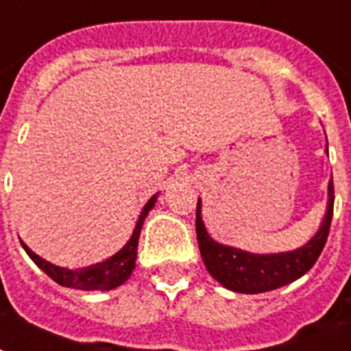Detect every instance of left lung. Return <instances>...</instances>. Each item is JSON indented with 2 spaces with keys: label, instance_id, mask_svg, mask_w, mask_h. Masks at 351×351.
Instances as JSON below:
<instances>
[{
  "label": "left lung",
  "instance_id": "left-lung-1",
  "mask_svg": "<svg viewBox=\"0 0 351 351\" xmlns=\"http://www.w3.org/2000/svg\"><path fill=\"white\" fill-rule=\"evenodd\" d=\"M328 153V146H326ZM333 215V182H328V204L324 218L315 234L306 243L287 252L258 254L218 243L210 238L202 220V200L196 205V238L205 269L213 278L232 292L240 294H261L281 289L308 272L317 261L328 238Z\"/></svg>",
  "mask_w": 351,
  "mask_h": 351
}]
</instances>
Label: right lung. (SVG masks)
<instances>
[{
  "label": "right lung",
  "mask_w": 351,
  "mask_h": 351,
  "mask_svg": "<svg viewBox=\"0 0 351 351\" xmlns=\"http://www.w3.org/2000/svg\"><path fill=\"white\" fill-rule=\"evenodd\" d=\"M156 198H158V193L151 196L147 204L144 205V209H142L141 216L136 220L133 234L130 236L128 243L119 252H115V254L110 256L104 261H101V263L88 265V267H82V269H66V267H59V265H53L50 261H47V259H43L41 256H37L36 252L28 249V245H25L21 241L23 249H25V252L30 256V259H32L34 263L45 274L50 276L61 287L77 290H102V292L113 290L126 283L128 279H130L131 272L135 270L136 247H138L142 225H144L146 216L149 215V210L155 207Z\"/></svg>",
  "instance_id": "1"
}]
</instances>
